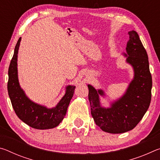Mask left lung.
Returning a JSON list of instances; mask_svg holds the SVG:
<instances>
[{"mask_svg": "<svg viewBox=\"0 0 160 160\" xmlns=\"http://www.w3.org/2000/svg\"><path fill=\"white\" fill-rule=\"evenodd\" d=\"M126 45V62L134 71L133 79L125 94L109 108L100 104L99 95L104 96L102 90H96L88 85V98L91 114L95 123L103 131L110 133H123L133 129L147 112L151 101L152 86L146 50L135 31L128 32Z\"/></svg>", "mask_w": 160, "mask_h": 160, "instance_id": "1", "label": "left lung"}]
</instances>
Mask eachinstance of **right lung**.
Returning a JSON list of instances; mask_svg holds the SVG:
<instances>
[{
    "label": "right lung",
    "instance_id": "add662e5",
    "mask_svg": "<svg viewBox=\"0 0 160 160\" xmlns=\"http://www.w3.org/2000/svg\"><path fill=\"white\" fill-rule=\"evenodd\" d=\"M20 42L21 37L16 44L8 69V91L13 109L18 118L32 128L39 130L55 128L66 116L68 107L73 96L75 86H67L65 95L55 107L51 109L29 99L20 88L18 81L17 61Z\"/></svg>",
    "mask_w": 160,
    "mask_h": 160
}]
</instances>
